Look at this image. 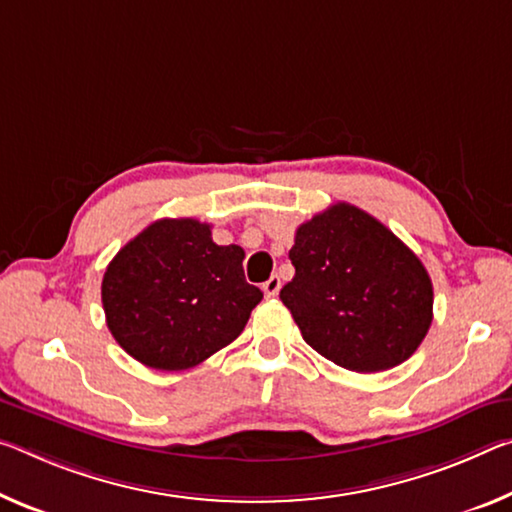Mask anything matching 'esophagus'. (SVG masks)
<instances>
[{"label": "esophagus", "mask_w": 512, "mask_h": 512, "mask_svg": "<svg viewBox=\"0 0 512 512\" xmlns=\"http://www.w3.org/2000/svg\"><path fill=\"white\" fill-rule=\"evenodd\" d=\"M280 287H282V282H280L278 275H271V278L262 285V291H264L266 298H275L280 294Z\"/></svg>", "instance_id": "34e87169"}]
</instances>
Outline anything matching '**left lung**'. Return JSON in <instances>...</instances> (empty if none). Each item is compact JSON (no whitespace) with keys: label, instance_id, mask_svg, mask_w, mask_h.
I'll use <instances>...</instances> for the list:
<instances>
[{"label":"left lung","instance_id":"1","mask_svg":"<svg viewBox=\"0 0 512 512\" xmlns=\"http://www.w3.org/2000/svg\"><path fill=\"white\" fill-rule=\"evenodd\" d=\"M280 291L300 335L339 367L376 373L410 358L433 321V282L392 230L337 202L296 230Z\"/></svg>","mask_w":512,"mask_h":512}]
</instances>
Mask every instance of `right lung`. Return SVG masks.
I'll return each instance as SVG.
<instances>
[{"instance_id":"right-lung-1","label":"right lung","mask_w":512,"mask_h":512,"mask_svg":"<svg viewBox=\"0 0 512 512\" xmlns=\"http://www.w3.org/2000/svg\"><path fill=\"white\" fill-rule=\"evenodd\" d=\"M241 246H218L212 225L161 218L118 250L102 278L116 342L150 369L182 371L234 342L262 291L243 275Z\"/></svg>"}]
</instances>
